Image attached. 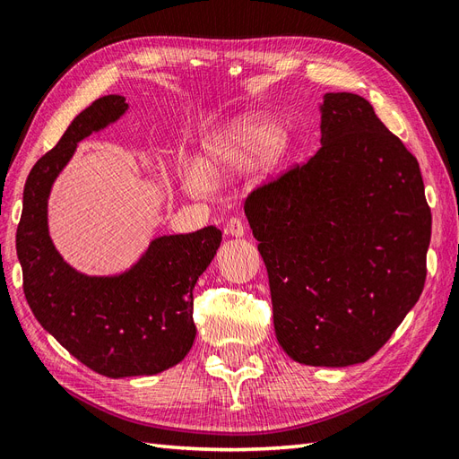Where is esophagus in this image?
<instances>
[{"instance_id": "esophagus-1", "label": "esophagus", "mask_w": 459, "mask_h": 459, "mask_svg": "<svg viewBox=\"0 0 459 459\" xmlns=\"http://www.w3.org/2000/svg\"><path fill=\"white\" fill-rule=\"evenodd\" d=\"M226 235H231V238H243L245 235V224L239 218H230L224 226Z\"/></svg>"}]
</instances>
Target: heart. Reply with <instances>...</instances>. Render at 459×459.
Instances as JSON below:
<instances>
[{
    "label": "heart",
    "instance_id": "obj_1",
    "mask_svg": "<svg viewBox=\"0 0 459 459\" xmlns=\"http://www.w3.org/2000/svg\"><path fill=\"white\" fill-rule=\"evenodd\" d=\"M285 151L287 137L277 122L262 117L235 118L203 137L197 170L187 174V184L203 191L211 182L247 174L256 166L273 172Z\"/></svg>",
    "mask_w": 459,
    "mask_h": 459
}]
</instances>
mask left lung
Returning <instances> with one entry per match:
<instances>
[{
    "label": "left lung",
    "instance_id": "left-lung-1",
    "mask_svg": "<svg viewBox=\"0 0 459 459\" xmlns=\"http://www.w3.org/2000/svg\"><path fill=\"white\" fill-rule=\"evenodd\" d=\"M322 147L255 189L277 342L299 364H362L418 302L430 208L418 159L356 93H325Z\"/></svg>",
    "mask_w": 459,
    "mask_h": 459
}]
</instances>
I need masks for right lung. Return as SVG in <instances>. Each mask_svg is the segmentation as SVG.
Returning a JSON list of instances; mask_svg holds the SVG:
<instances>
[{
  "mask_svg": "<svg viewBox=\"0 0 459 459\" xmlns=\"http://www.w3.org/2000/svg\"><path fill=\"white\" fill-rule=\"evenodd\" d=\"M128 110L105 95L71 122L59 143L29 174L17 228L22 289L48 333L90 369L110 379L155 375L182 362L197 335L193 287L221 243L214 226L160 235L118 275H86L66 264L48 228V199L76 145Z\"/></svg>",
  "mask_w": 459,
  "mask_h": 459,
  "instance_id": "obj_1",
  "label": "right lung"
}]
</instances>
